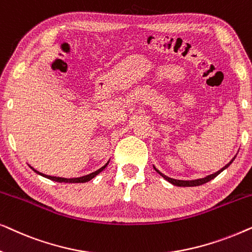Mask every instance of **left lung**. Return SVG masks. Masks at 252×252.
<instances>
[{
  "label": "left lung",
  "instance_id": "left-lung-1",
  "mask_svg": "<svg viewBox=\"0 0 252 252\" xmlns=\"http://www.w3.org/2000/svg\"><path fill=\"white\" fill-rule=\"evenodd\" d=\"M235 157H236V156H234V157H233V159L230 160L228 164H226L225 166H223L222 168H220L219 171H217L216 173H213V174H210V175H208V177H205V178H202V179H196V180H177V179H173V178L166 177V175L161 173L160 171H158L157 168L155 167V166H154V168H155V171H156L158 174H160L161 177H163V178L165 179V180L168 181V182H170V184H172V185H174V186H178V187H196V186H201V185H204V184H206V182L211 181L212 179H215V178L217 177V175L221 173V172H222L223 170H226V168L228 167L229 165L233 163V160L235 159Z\"/></svg>",
  "mask_w": 252,
  "mask_h": 252
}]
</instances>
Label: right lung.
<instances>
[{
    "label": "right lung",
    "instance_id": "1",
    "mask_svg": "<svg viewBox=\"0 0 252 252\" xmlns=\"http://www.w3.org/2000/svg\"><path fill=\"white\" fill-rule=\"evenodd\" d=\"M109 161H110V160H109ZM109 161L104 165V166H102L101 168H98L97 171L92 172V173H89V174H87V175H84V177L71 178V179H67V178H61V177H51V175H47V174L41 173V172L36 171L35 168H33L32 166H30V167L32 168V170H33L34 172H35V173H37L39 175H41V177H44V178L49 179V180H53V181H56V182H68V184H81V182H88L89 180H92L93 178H95L96 175L101 173V172H102L103 170H104V168H105L106 166H108Z\"/></svg>",
    "mask_w": 252,
    "mask_h": 252
}]
</instances>
